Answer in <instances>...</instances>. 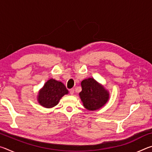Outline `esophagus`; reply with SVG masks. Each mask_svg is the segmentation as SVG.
<instances>
[{
	"label": "esophagus",
	"instance_id": "obj_1",
	"mask_svg": "<svg viewBox=\"0 0 152 152\" xmlns=\"http://www.w3.org/2000/svg\"><path fill=\"white\" fill-rule=\"evenodd\" d=\"M70 93L71 95L74 94V88H72V89L70 90Z\"/></svg>",
	"mask_w": 152,
	"mask_h": 152
}]
</instances>
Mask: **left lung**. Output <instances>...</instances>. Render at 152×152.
Masks as SVG:
<instances>
[{"instance_id":"obj_1","label":"left lung","mask_w":152,"mask_h":152,"mask_svg":"<svg viewBox=\"0 0 152 152\" xmlns=\"http://www.w3.org/2000/svg\"><path fill=\"white\" fill-rule=\"evenodd\" d=\"M82 91L79 95L84 107L89 110L101 109L109 99V93L104 87L94 78H89L81 82Z\"/></svg>"}]
</instances>
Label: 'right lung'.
<instances>
[{
  "label": "right lung",
  "mask_w": 152,
  "mask_h": 152,
  "mask_svg": "<svg viewBox=\"0 0 152 152\" xmlns=\"http://www.w3.org/2000/svg\"><path fill=\"white\" fill-rule=\"evenodd\" d=\"M68 94V91L62 82L50 79L40 90L37 96L38 102L45 108H51L58 104L64 95Z\"/></svg>",
  "instance_id": "add662e5"
}]
</instances>
